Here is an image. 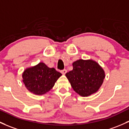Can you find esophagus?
Masks as SVG:
<instances>
[{
  "label": "esophagus",
  "instance_id": "1",
  "mask_svg": "<svg viewBox=\"0 0 129 129\" xmlns=\"http://www.w3.org/2000/svg\"><path fill=\"white\" fill-rule=\"evenodd\" d=\"M67 71L66 69H63V70H62L61 71H60V73H61L62 75H65L66 73H67Z\"/></svg>",
  "mask_w": 129,
  "mask_h": 129
}]
</instances>
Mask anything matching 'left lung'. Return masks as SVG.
Segmentation results:
<instances>
[{
	"instance_id": "1",
	"label": "left lung",
	"mask_w": 129,
	"mask_h": 129,
	"mask_svg": "<svg viewBox=\"0 0 129 129\" xmlns=\"http://www.w3.org/2000/svg\"><path fill=\"white\" fill-rule=\"evenodd\" d=\"M72 65L73 70L66 76L73 90L82 97H87L98 91L105 77L101 66L91 59H79Z\"/></svg>"
}]
</instances>
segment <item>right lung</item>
Listing matches in <instances>:
<instances>
[{
    "instance_id": "add662e5",
    "label": "right lung",
    "mask_w": 129,
    "mask_h": 129,
    "mask_svg": "<svg viewBox=\"0 0 129 129\" xmlns=\"http://www.w3.org/2000/svg\"><path fill=\"white\" fill-rule=\"evenodd\" d=\"M61 75L54 68H49L43 62H40L25 69L22 76L28 90L35 95H43L53 88Z\"/></svg>"
}]
</instances>
